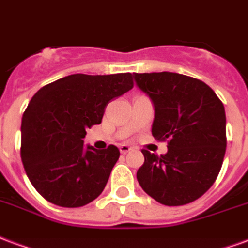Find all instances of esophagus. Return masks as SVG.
I'll use <instances>...</instances> for the list:
<instances>
[{"mask_svg":"<svg viewBox=\"0 0 248 248\" xmlns=\"http://www.w3.org/2000/svg\"><path fill=\"white\" fill-rule=\"evenodd\" d=\"M131 147H128V145H126V144H122L120 147V151H121V154H127V152H130V151H131Z\"/></svg>","mask_w":248,"mask_h":248,"instance_id":"1","label":"esophagus"}]
</instances>
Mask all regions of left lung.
I'll list each match as a JSON object with an SVG mask.
<instances>
[{
	"label": "left lung",
	"instance_id": "1",
	"mask_svg": "<svg viewBox=\"0 0 248 248\" xmlns=\"http://www.w3.org/2000/svg\"><path fill=\"white\" fill-rule=\"evenodd\" d=\"M155 107L152 135L168 140V152L147 149L138 169L141 188L164 205H185L209 190L226 151L224 104L199 79L177 73H134Z\"/></svg>",
	"mask_w": 248,
	"mask_h": 248
}]
</instances>
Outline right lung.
<instances>
[{
    "mask_svg": "<svg viewBox=\"0 0 248 248\" xmlns=\"http://www.w3.org/2000/svg\"><path fill=\"white\" fill-rule=\"evenodd\" d=\"M134 87L130 73L73 74L37 91L22 118L20 157L32 186L66 208L91 203L105 188L120 149L84 147L86 130L105 108Z\"/></svg>",
    "mask_w": 248,
    "mask_h": 248,
    "instance_id": "1",
    "label": "right lung"
}]
</instances>
